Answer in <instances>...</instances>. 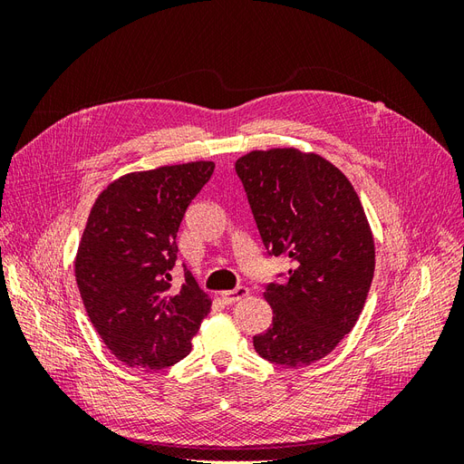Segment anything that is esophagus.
I'll return each mask as SVG.
<instances>
[{
  "instance_id": "1",
  "label": "esophagus",
  "mask_w": 464,
  "mask_h": 464,
  "mask_svg": "<svg viewBox=\"0 0 464 464\" xmlns=\"http://www.w3.org/2000/svg\"><path fill=\"white\" fill-rule=\"evenodd\" d=\"M247 294H249V290H247L246 286H237V288H234V290L222 292V294H220V298H222V302H224V304L230 305V304H236V302L244 300V298L247 296Z\"/></svg>"
}]
</instances>
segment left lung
Returning <instances> with one entry per match:
<instances>
[{
  "label": "left lung",
  "mask_w": 464,
  "mask_h": 464,
  "mask_svg": "<svg viewBox=\"0 0 464 464\" xmlns=\"http://www.w3.org/2000/svg\"><path fill=\"white\" fill-rule=\"evenodd\" d=\"M261 240L286 256L283 285H266L273 325L256 353L302 368L327 356L358 321L375 269L370 222L348 178L315 152L251 150L236 160Z\"/></svg>",
  "instance_id": "obj_1"
}]
</instances>
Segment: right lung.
I'll return each mask as SVG.
<instances>
[{"instance_id": "1", "label": "right lung", "mask_w": 464, "mask_h": 464, "mask_svg": "<svg viewBox=\"0 0 464 464\" xmlns=\"http://www.w3.org/2000/svg\"><path fill=\"white\" fill-rule=\"evenodd\" d=\"M215 162L125 174L98 195L82 230L75 278L102 343L130 368L157 372L186 358L210 298L184 266L172 283L176 236Z\"/></svg>"}]
</instances>
